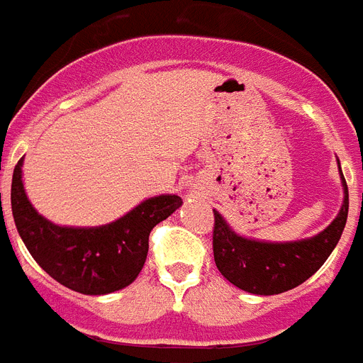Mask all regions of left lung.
<instances>
[{"mask_svg": "<svg viewBox=\"0 0 363 363\" xmlns=\"http://www.w3.org/2000/svg\"><path fill=\"white\" fill-rule=\"evenodd\" d=\"M342 184L343 205L336 219L318 236L299 242L271 243L243 238L214 210L212 247L219 273L236 288L255 295H277L303 284L325 264L342 238L349 214V188L343 173Z\"/></svg>", "mask_w": 363, "mask_h": 363, "instance_id": "1", "label": "left lung"}]
</instances>
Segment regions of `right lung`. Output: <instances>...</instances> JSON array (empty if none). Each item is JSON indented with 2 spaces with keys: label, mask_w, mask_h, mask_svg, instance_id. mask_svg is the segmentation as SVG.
I'll list each match as a JSON object with an SVG mask.
<instances>
[{
  "label": "right lung",
  "mask_w": 363,
  "mask_h": 363,
  "mask_svg": "<svg viewBox=\"0 0 363 363\" xmlns=\"http://www.w3.org/2000/svg\"><path fill=\"white\" fill-rule=\"evenodd\" d=\"M21 164L23 158L14 167L11 186L18 233L36 264L79 294L105 295L129 286L144 267L153 227L182 205L179 196H157L108 225L59 227L38 214L27 199Z\"/></svg>",
  "instance_id": "1"
}]
</instances>
